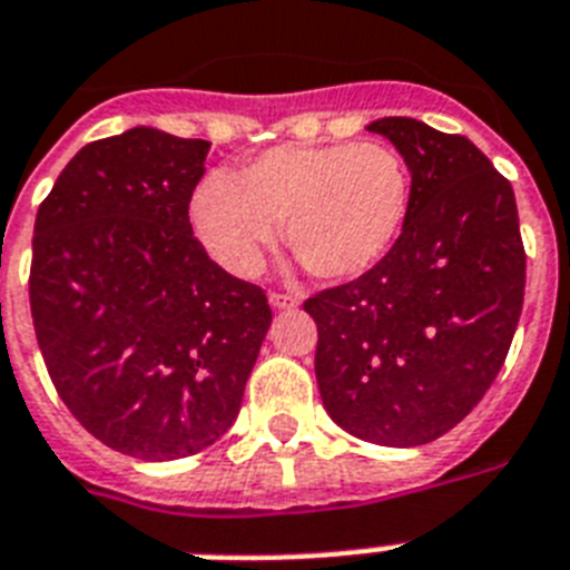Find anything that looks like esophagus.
Returning a JSON list of instances; mask_svg holds the SVG:
<instances>
[{"label":"esophagus","instance_id":"esophagus-1","mask_svg":"<svg viewBox=\"0 0 570 570\" xmlns=\"http://www.w3.org/2000/svg\"><path fill=\"white\" fill-rule=\"evenodd\" d=\"M269 304L275 309H293V307H298V295L277 293V289H272V293H269Z\"/></svg>","mask_w":570,"mask_h":570}]
</instances>
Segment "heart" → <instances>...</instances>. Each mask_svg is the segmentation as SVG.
<instances>
[{
	"label": "heart",
	"instance_id": "obj_1",
	"mask_svg": "<svg viewBox=\"0 0 570 570\" xmlns=\"http://www.w3.org/2000/svg\"><path fill=\"white\" fill-rule=\"evenodd\" d=\"M413 175L386 142L275 146L213 173L189 198V222L234 275H254L284 222L286 248L318 281H354L392 252L410 216Z\"/></svg>",
	"mask_w": 570,
	"mask_h": 570
}]
</instances>
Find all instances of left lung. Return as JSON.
I'll return each mask as SVG.
<instances>
[{
  "mask_svg": "<svg viewBox=\"0 0 570 570\" xmlns=\"http://www.w3.org/2000/svg\"><path fill=\"white\" fill-rule=\"evenodd\" d=\"M368 131L404 155L413 202L374 269L304 301L316 381L351 436L428 445L480 404L515 336L527 277L515 193L469 137L406 117Z\"/></svg>",
  "mask_w": 570,
  "mask_h": 570,
  "instance_id": "8db88e82",
  "label": "left lung"
}]
</instances>
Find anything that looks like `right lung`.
I'll return each instance as SVG.
<instances>
[{"label": "right lung", "instance_id": "obj_1", "mask_svg": "<svg viewBox=\"0 0 570 570\" xmlns=\"http://www.w3.org/2000/svg\"><path fill=\"white\" fill-rule=\"evenodd\" d=\"M210 142L155 128L87 142L43 198L29 301L67 410L137 460L205 451L234 424L269 331L266 289L189 225Z\"/></svg>", "mask_w": 570, "mask_h": 570}]
</instances>
